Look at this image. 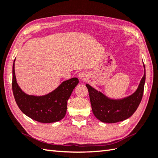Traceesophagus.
Here are the masks:
<instances>
[{
  "mask_svg": "<svg viewBox=\"0 0 158 158\" xmlns=\"http://www.w3.org/2000/svg\"><path fill=\"white\" fill-rule=\"evenodd\" d=\"M88 73L85 71H83L79 74V78L81 81H86L88 79Z\"/></svg>",
  "mask_w": 158,
  "mask_h": 158,
  "instance_id": "34e87169",
  "label": "esophagus"
}]
</instances>
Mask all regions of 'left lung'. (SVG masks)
Instances as JSON below:
<instances>
[{"label":"left lung","mask_w":158,"mask_h":158,"mask_svg":"<svg viewBox=\"0 0 158 158\" xmlns=\"http://www.w3.org/2000/svg\"><path fill=\"white\" fill-rule=\"evenodd\" d=\"M144 75L138 87L134 93L122 98H112L98 91L88 83V88L92 112L100 121L115 123L129 118L133 115L140 105L143 98L146 79L145 66L143 63Z\"/></svg>","instance_id":"left-lung-1"}]
</instances>
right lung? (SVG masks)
<instances>
[{
  "mask_svg": "<svg viewBox=\"0 0 158 158\" xmlns=\"http://www.w3.org/2000/svg\"><path fill=\"white\" fill-rule=\"evenodd\" d=\"M15 61V59L12 70V89L20 110L28 117L40 123H51L61 120L66 115L68 100L79 83V79L73 77L64 81L47 94H27L17 83L14 69Z\"/></svg>",
  "mask_w": 158,
  "mask_h": 158,
  "instance_id": "right-lung-1",
  "label": "right lung"
}]
</instances>
